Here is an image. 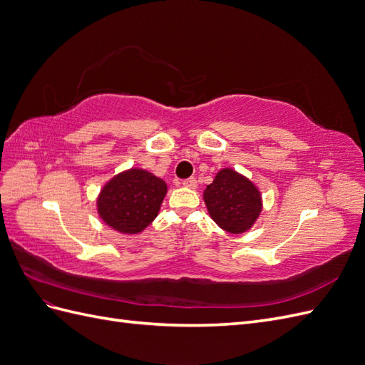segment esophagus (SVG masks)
I'll return each instance as SVG.
<instances>
[{
  "label": "esophagus",
  "mask_w": 365,
  "mask_h": 365,
  "mask_svg": "<svg viewBox=\"0 0 365 365\" xmlns=\"http://www.w3.org/2000/svg\"><path fill=\"white\" fill-rule=\"evenodd\" d=\"M182 185L187 187V189H195L196 187V180L195 178H187L182 181Z\"/></svg>",
  "instance_id": "1"
}]
</instances>
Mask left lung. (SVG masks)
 Here are the masks:
<instances>
[{"label":"left lung","instance_id":"obj_1","mask_svg":"<svg viewBox=\"0 0 365 365\" xmlns=\"http://www.w3.org/2000/svg\"><path fill=\"white\" fill-rule=\"evenodd\" d=\"M202 196L210 217L231 235L251 230L263 208L257 185L231 168L220 169Z\"/></svg>","mask_w":365,"mask_h":365}]
</instances>
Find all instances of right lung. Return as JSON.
<instances>
[{
	"instance_id": "add662e5",
	"label": "right lung",
	"mask_w": 365,
	"mask_h": 365,
	"mask_svg": "<svg viewBox=\"0 0 365 365\" xmlns=\"http://www.w3.org/2000/svg\"><path fill=\"white\" fill-rule=\"evenodd\" d=\"M168 184L153 173L130 168L109 180L97 196V213L121 235H138L160 213Z\"/></svg>"
}]
</instances>
